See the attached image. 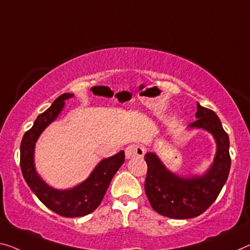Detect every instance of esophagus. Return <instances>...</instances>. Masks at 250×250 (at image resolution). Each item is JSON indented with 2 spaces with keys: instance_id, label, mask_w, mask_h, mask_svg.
<instances>
[{
  "instance_id": "34e87169",
  "label": "esophagus",
  "mask_w": 250,
  "mask_h": 250,
  "mask_svg": "<svg viewBox=\"0 0 250 250\" xmlns=\"http://www.w3.org/2000/svg\"><path fill=\"white\" fill-rule=\"evenodd\" d=\"M145 154V148L140 145H131L125 148V158L131 159L134 157H142Z\"/></svg>"
}]
</instances>
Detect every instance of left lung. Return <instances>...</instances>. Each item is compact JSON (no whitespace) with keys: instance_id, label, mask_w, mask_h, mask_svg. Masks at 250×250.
<instances>
[{"instance_id":"obj_1","label":"left lung","mask_w":250,"mask_h":250,"mask_svg":"<svg viewBox=\"0 0 250 250\" xmlns=\"http://www.w3.org/2000/svg\"><path fill=\"white\" fill-rule=\"evenodd\" d=\"M197 120L189 129H204L216 142V153L210 167L203 175L181 177L166 167L154 152H146L148 171L146 195L154 211L173 219H189L201 215L213 204L227 181L231 159L229 137L212 110L197 102Z\"/></svg>"}]
</instances>
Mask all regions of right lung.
I'll use <instances>...</instances> for the list:
<instances>
[{"mask_svg":"<svg viewBox=\"0 0 250 250\" xmlns=\"http://www.w3.org/2000/svg\"><path fill=\"white\" fill-rule=\"evenodd\" d=\"M73 93H64L55 99L44 112L38 116L33 126L23 136L20 148V165L27 186L40 201L58 215L63 217H82L96 210L101 204L113 176L125 162V151L101 160L84 181L70 189H55L46 184L35 169V144L64 108L65 100L73 98Z\"/></svg>","mask_w":250,"mask_h":250,"instance_id":"right-lung-1","label":"right lung"}]
</instances>
